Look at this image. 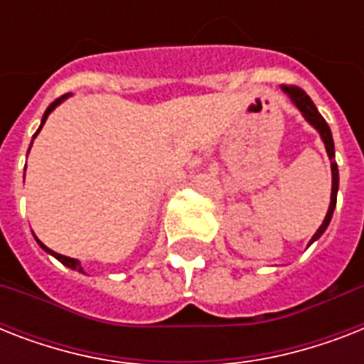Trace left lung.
Instances as JSON below:
<instances>
[{"mask_svg": "<svg viewBox=\"0 0 364 364\" xmlns=\"http://www.w3.org/2000/svg\"><path fill=\"white\" fill-rule=\"evenodd\" d=\"M282 90L289 96V100L293 102V105L296 109L302 113V117L306 119L308 124H311L319 132V136H321V141L325 143V149H327V154H328V160H331V173H333V188H331V204H328V210H327V215L323 219L321 227L317 228V232L311 236L310 243H314L316 240H319L323 236V232L327 230L328 223L333 219V213H334V208H336V194H338V166L334 162V141H333V134H331V128H328L327 121L323 119L321 113L317 111V107L314 105L311 98L308 94L299 87H285L283 85ZM308 243V245H310Z\"/></svg>", "mask_w": 364, "mask_h": 364, "instance_id": "8db88e82", "label": "left lung"}]
</instances>
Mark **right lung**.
Returning a JSON list of instances; mask_svg holds the SVG:
<instances>
[{
	"label": "right lung",
	"instance_id": "obj_1",
	"mask_svg": "<svg viewBox=\"0 0 364 364\" xmlns=\"http://www.w3.org/2000/svg\"><path fill=\"white\" fill-rule=\"evenodd\" d=\"M70 96H71V94H64V96H62V98L54 100L53 104L48 105V107H47V111H45V115H43V119H41V126H39V130H37L36 134H33V139H36V137H37V134H39V132H41L43 124H45V121H47V119H48V115H50V113H53V111L56 109V107H58V105L62 104V102H64V100H68V98H70ZM31 143H33V141H31ZM30 149H31V145H30ZM28 153H30V151H28ZM36 242L39 243V247H41L43 251H47L48 255H53L54 259H58L60 262H62V264H64V266H68V268H71V270H77V272H81V274H85V270H82L81 262H79V260H77V259H71V257H65V255L54 253L53 249H48L47 245H45V243H43V242H39V240H37V238H36Z\"/></svg>",
	"mask_w": 364,
	"mask_h": 364
}]
</instances>
